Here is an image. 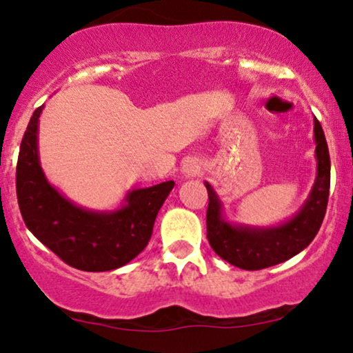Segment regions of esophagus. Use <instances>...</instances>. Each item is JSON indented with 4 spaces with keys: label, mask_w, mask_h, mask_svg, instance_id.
<instances>
[{
    "label": "esophagus",
    "mask_w": 353,
    "mask_h": 353,
    "mask_svg": "<svg viewBox=\"0 0 353 353\" xmlns=\"http://www.w3.org/2000/svg\"><path fill=\"white\" fill-rule=\"evenodd\" d=\"M199 172H201L199 162H197L196 159H186L185 163H183V173H185V176L192 178L199 175Z\"/></svg>",
    "instance_id": "1"
}]
</instances>
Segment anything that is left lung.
Wrapping results in <instances>:
<instances>
[{
  "mask_svg": "<svg viewBox=\"0 0 353 353\" xmlns=\"http://www.w3.org/2000/svg\"><path fill=\"white\" fill-rule=\"evenodd\" d=\"M316 180L302 210L286 223L273 228L236 226L221 219V204L214 188L205 181L209 192L207 239L216 255L243 270H262L286 262L312 243L325 219L330 197L331 162L323 128L315 117Z\"/></svg>",
  "mask_w": 353,
  "mask_h": 353,
  "instance_id": "obj_1",
  "label": "left lung"
}]
</instances>
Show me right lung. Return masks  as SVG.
Wrapping results in <instances>:
<instances>
[{"instance_id": "1", "label": "right lung", "mask_w": 353, "mask_h": 353, "mask_svg": "<svg viewBox=\"0 0 353 353\" xmlns=\"http://www.w3.org/2000/svg\"><path fill=\"white\" fill-rule=\"evenodd\" d=\"M35 109L23 133L16 168V191L22 219L38 241L62 262L83 272H109L127 265L146 248L173 181L128 192L115 212H90L67 201L48 183L37 149Z\"/></svg>"}]
</instances>
